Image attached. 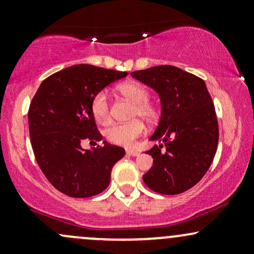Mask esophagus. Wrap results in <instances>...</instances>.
Segmentation results:
<instances>
[{
	"label": "esophagus",
	"mask_w": 254,
	"mask_h": 254,
	"mask_svg": "<svg viewBox=\"0 0 254 254\" xmlns=\"http://www.w3.org/2000/svg\"><path fill=\"white\" fill-rule=\"evenodd\" d=\"M127 154L130 156H138L139 155V151H137L135 149H127Z\"/></svg>",
	"instance_id": "esophagus-1"
}]
</instances>
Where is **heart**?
<instances>
[{"label":"heart","mask_w":254,"mask_h":254,"mask_svg":"<svg viewBox=\"0 0 254 254\" xmlns=\"http://www.w3.org/2000/svg\"><path fill=\"white\" fill-rule=\"evenodd\" d=\"M118 90L131 103L135 104L131 118H142L147 123H154L157 118V110L153 104L148 101L149 93L142 84L136 82H124L118 86ZM90 111L99 124L106 125L110 123V107L106 92L101 90L97 93L90 103ZM144 125L139 119L127 124H115L105 131L107 141L117 145L129 147L136 138L143 133Z\"/></svg>","instance_id":"obj_1"}]
</instances>
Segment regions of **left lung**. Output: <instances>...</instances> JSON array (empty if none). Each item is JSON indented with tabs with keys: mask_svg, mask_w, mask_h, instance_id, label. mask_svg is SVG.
<instances>
[{
	"mask_svg": "<svg viewBox=\"0 0 254 254\" xmlns=\"http://www.w3.org/2000/svg\"><path fill=\"white\" fill-rule=\"evenodd\" d=\"M131 76L155 90L161 104V117L149 138L160 144L147 151L154 165L143 182L157 193L185 192L204 177L217 149L216 113L206 84L173 65L137 70Z\"/></svg>",
	"mask_w": 254,
	"mask_h": 254,
	"instance_id": "left-lung-1",
	"label": "left lung"
}]
</instances>
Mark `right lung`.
I'll list each match as a JSON object with an SVG mask.
<instances>
[{"label": "right lung", "instance_id": "obj_1", "mask_svg": "<svg viewBox=\"0 0 254 254\" xmlns=\"http://www.w3.org/2000/svg\"><path fill=\"white\" fill-rule=\"evenodd\" d=\"M125 71L76 64L43 81L28 110V127L34 156L58 191L74 198L92 197L111 182V171L125 150L104 145L83 149L84 139L101 141L90 103L97 93L123 78Z\"/></svg>", "mask_w": 254, "mask_h": 254}]
</instances>
